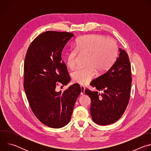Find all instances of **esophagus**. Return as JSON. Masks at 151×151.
Masks as SVG:
<instances>
[{"label":"esophagus","mask_w":151,"mask_h":151,"mask_svg":"<svg viewBox=\"0 0 151 151\" xmlns=\"http://www.w3.org/2000/svg\"><path fill=\"white\" fill-rule=\"evenodd\" d=\"M81 95H83L85 94V87H83V85H81Z\"/></svg>","instance_id":"obj_1"}]
</instances>
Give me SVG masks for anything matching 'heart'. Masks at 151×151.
<instances>
[{"label": "heart", "mask_w": 151, "mask_h": 151, "mask_svg": "<svg viewBox=\"0 0 151 151\" xmlns=\"http://www.w3.org/2000/svg\"><path fill=\"white\" fill-rule=\"evenodd\" d=\"M118 46L112 39L100 35H88L80 37L75 42L74 50L66 55V63L69 69L75 67L80 56H87L85 69H77L72 74L73 81L79 84L88 83L94 76L96 71L103 73L108 70L116 60Z\"/></svg>", "instance_id": "b5f03b06"}]
</instances>
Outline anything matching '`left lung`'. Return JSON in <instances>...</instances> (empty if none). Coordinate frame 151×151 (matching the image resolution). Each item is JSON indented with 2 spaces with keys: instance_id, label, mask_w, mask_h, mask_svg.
<instances>
[{
  "instance_id": "left-lung-1",
  "label": "left lung",
  "mask_w": 151,
  "mask_h": 151,
  "mask_svg": "<svg viewBox=\"0 0 151 151\" xmlns=\"http://www.w3.org/2000/svg\"><path fill=\"white\" fill-rule=\"evenodd\" d=\"M119 50V57L111 68L90 83L103 93L85 90L91 99L92 119L99 125H109L118 121L130 100L132 81L130 60L125 50Z\"/></svg>"
}]
</instances>
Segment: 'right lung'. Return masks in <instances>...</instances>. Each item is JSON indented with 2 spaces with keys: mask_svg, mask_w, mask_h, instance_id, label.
Wrapping results in <instances>:
<instances>
[{
  "mask_svg": "<svg viewBox=\"0 0 151 151\" xmlns=\"http://www.w3.org/2000/svg\"><path fill=\"white\" fill-rule=\"evenodd\" d=\"M74 36L72 33L47 31L39 35L30 45L24 64V88L36 117L45 125L59 128L70 121L81 89L75 83L57 92L58 82L70 81L61 52Z\"/></svg>",
  "mask_w": 151,
  "mask_h": 151,
  "instance_id": "right-lung-1",
  "label": "right lung"
}]
</instances>
